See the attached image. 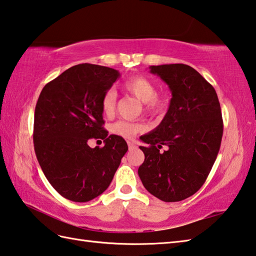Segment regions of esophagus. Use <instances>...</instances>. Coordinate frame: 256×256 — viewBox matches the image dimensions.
I'll list each match as a JSON object with an SVG mask.
<instances>
[{
  "instance_id": "obj_1",
  "label": "esophagus",
  "mask_w": 256,
  "mask_h": 256,
  "mask_svg": "<svg viewBox=\"0 0 256 256\" xmlns=\"http://www.w3.org/2000/svg\"><path fill=\"white\" fill-rule=\"evenodd\" d=\"M128 148L130 150H133V148H136V146H135V144L132 142V140H128Z\"/></svg>"
}]
</instances>
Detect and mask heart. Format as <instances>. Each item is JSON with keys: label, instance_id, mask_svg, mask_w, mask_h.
I'll use <instances>...</instances> for the list:
<instances>
[{"label": "heart", "instance_id": "b5f03b06", "mask_svg": "<svg viewBox=\"0 0 256 256\" xmlns=\"http://www.w3.org/2000/svg\"><path fill=\"white\" fill-rule=\"evenodd\" d=\"M125 92L144 103L145 111L150 114L165 113L170 104L166 94L156 92V84L143 76H134L126 79L122 84ZM118 94L113 89H108L102 96L101 108L106 116H111L116 106ZM143 130V125L128 121H118L112 125V131L123 138H132Z\"/></svg>", "mask_w": 256, "mask_h": 256}]
</instances>
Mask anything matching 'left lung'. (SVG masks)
I'll use <instances>...</instances> for the list:
<instances>
[{
  "label": "left lung",
  "mask_w": 256,
  "mask_h": 256,
  "mask_svg": "<svg viewBox=\"0 0 256 256\" xmlns=\"http://www.w3.org/2000/svg\"><path fill=\"white\" fill-rule=\"evenodd\" d=\"M172 98L160 124L140 140L145 160L138 167L144 187L165 202L182 201L204 184L218 156L224 121L216 92L197 70L184 64L150 66ZM168 150L160 152L162 146Z\"/></svg>",
  "instance_id": "8db88e82"
}]
</instances>
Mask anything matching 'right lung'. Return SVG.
I'll return each mask as SVG.
<instances>
[{"instance_id": "right-lung-1", "label": "right lung", "mask_w": 256, "mask_h": 256, "mask_svg": "<svg viewBox=\"0 0 256 256\" xmlns=\"http://www.w3.org/2000/svg\"><path fill=\"white\" fill-rule=\"evenodd\" d=\"M120 77L92 64L67 69L42 88L34 116V148L44 175L64 198L86 202L111 184L128 144L103 128L101 99ZM101 138L103 148L88 140Z\"/></svg>"}]
</instances>
